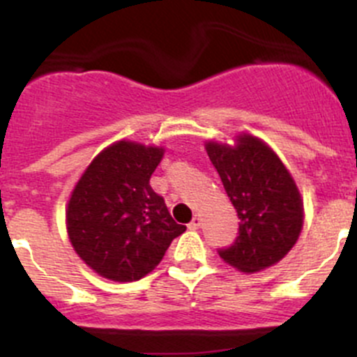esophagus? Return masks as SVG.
I'll return each instance as SVG.
<instances>
[{
	"label": "esophagus",
	"instance_id": "obj_1",
	"mask_svg": "<svg viewBox=\"0 0 357 357\" xmlns=\"http://www.w3.org/2000/svg\"><path fill=\"white\" fill-rule=\"evenodd\" d=\"M199 226H202V219H199V215H195L191 222H189V227H191V229H198Z\"/></svg>",
	"mask_w": 357,
	"mask_h": 357
}]
</instances>
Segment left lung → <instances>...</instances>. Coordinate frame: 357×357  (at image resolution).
Listing matches in <instances>:
<instances>
[{"label":"left lung","mask_w":357,"mask_h":357,"mask_svg":"<svg viewBox=\"0 0 357 357\" xmlns=\"http://www.w3.org/2000/svg\"><path fill=\"white\" fill-rule=\"evenodd\" d=\"M238 215V236L219 256L238 270L254 273L282 259L300 236L303 203L293 176L266 144L238 137L235 147L206 144Z\"/></svg>","instance_id":"obj_1"}]
</instances>
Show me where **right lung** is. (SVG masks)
Wrapping results in <instances>:
<instances>
[{
  "mask_svg": "<svg viewBox=\"0 0 357 357\" xmlns=\"http://www.w3.org/2000/svg\"><path fill=\"white\" fill-rule=\"evenodd\" d=\"M162 149L117 142L94 158L66 210L70 242L87 266L115 282H133L161 263L185 231L149 181Z\"/></svg>",
  "mask_w": 357,
  "mask_h": 357,
  "instance_id": "right-lung-1",
  "label": "right lung"
}]
</instances>
